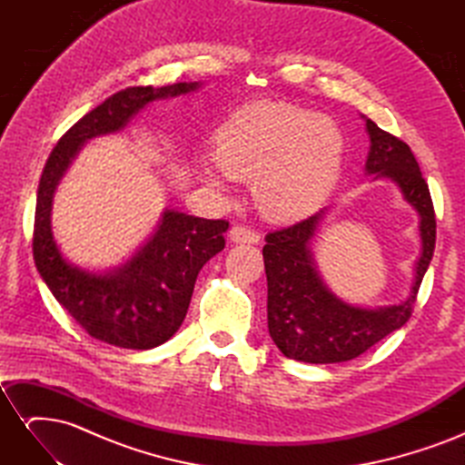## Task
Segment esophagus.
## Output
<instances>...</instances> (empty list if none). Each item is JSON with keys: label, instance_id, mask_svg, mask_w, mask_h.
Returning a JSON list of instances; mask_svg holds the SVG:
<instances>
[{"label": "esophagus", "instance_id": "1", "mask_svg": "<svg viewBox=\"0 0 465 465\" xmlns=\"http://www.w3.org/2000/svg\"><path fill=\"white\" fill-rule=\"evenodd\" d=\"M229 238L236 244H258L260 242V234L246 229V227H232L229 232Z\"/></svg>", "mask_w": 465, "mask_h": 465}]
</instances>
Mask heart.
<instances>
[{
	"mask_svg": "<svg viewBox=\"0 0 465 465\" xmlns=\"http://www.w3.org/2000/svg\"><path fill=\"white\" fill-rule=\"evenodd\" d=\"M345 137L331 118L289 103H258L236 112L215 134L213 159L221 171L252 180L262 213L291 221L312 213L340 180ZM200 176L223 190L217 168Z\"/></svg>",
	"mask_w": 465,
	"mask_h": 465,
	"instance_id": "obj_1",
	"label": "heart"
}]
</instances>
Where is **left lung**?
I'll return each instance as SVG.
<instances>
[{"instance_id":"8db88e82","label":"left lung","mask_w":465,"mask_h":465,"mask_svg":"<svg viewBox=\"0 0 465 465\" xmlns=\"http://www.w3.org/2000/svg\"><path fill=\"white\" fill-rule=\"evenodd\" d=\"M371 149L364 174L390 180L419 215L420 256L415 263L410 297L390 306L351 304L323 283L312 252V238L328 207L291 227L265 236L263 263L267 275V328L273 343L289 359L312 364L351 361L410 320L436 241L434 207L427 182L410 145L380 130L367 118Z\"/></svg>"}]
</instances>
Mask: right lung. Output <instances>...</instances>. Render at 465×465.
<instances>
[{
    "instance_id": "right-lung-1",
    "label": "right lung",
    "mask_w": 465,
    "mask_h": 465,
    "mask_svg": "<svg viewBox=\"0 0 465 465\" xmlns=\"http://www.w3.org/2000/svg\"><path fill=\"white\" fill-rule=\"evenodd\" d=\"M200 81L166 87H130L112 94L69 128L50 153L40 176L33 254L40 277L81 328L122 349H153L178 331L186 318L202 267L224 248L227 221L164 209L157 229L118 267L93 272L62 254L52 231V202L79 151L94 137L122 132L149 103L188 94Z\"/></svg>"
}]
</instances>
